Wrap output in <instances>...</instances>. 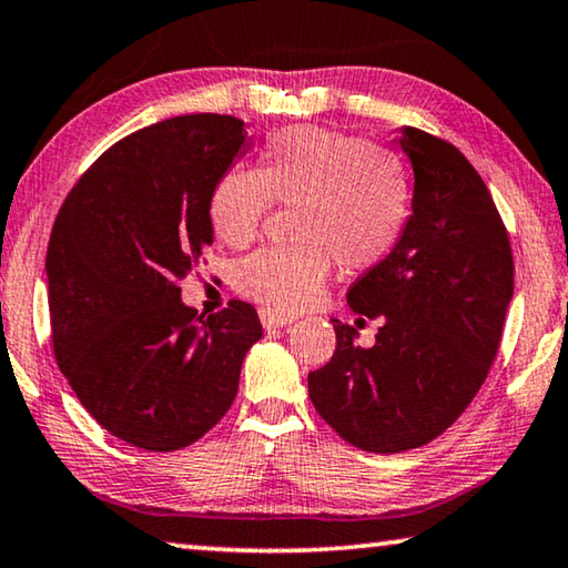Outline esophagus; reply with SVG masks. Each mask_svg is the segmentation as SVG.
<instances>
[{
	"label": "esophagus",
	"mask_w": 568,
	"mask_h": 568,
	"mask_svg": "<svg viewBox=\"0 0 568 568\" xmlns=\"http://www.w3.org/2000/svg\"><path fill=\"white\" fill-rule=\"evenodd\" d=\"M295 318H298V316H293V313H283V311H275V308H260V321H263V326L267 331L291 326Z\"/></svg>",
	"instance_id": "1"
}]
</instances>
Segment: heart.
<instances>
[{
  "label": "heart",
  "mask_w": 568,
  "mask_h": 568,
  "mask_svg": "<svg viewBox=\"0 0 568 568\" xmlns=\"http://www.w3.org/2000/svg\"><path fill=\"white\" fill-rule=\"evenodd\" d=\"M409 179L389 151L321 125L267 139L260 169L232 166L210 194V224L224 245L245 247L273 202L295 206V245L240 260L235 287L275 311L316 298L333 267H372L389 255L409 217Z\"/></svg>",
  "instance_id": "b5f03b06"
}]
</instances>
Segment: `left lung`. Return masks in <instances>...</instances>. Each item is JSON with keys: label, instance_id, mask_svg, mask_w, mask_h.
Segmentation results:
<instances>
[{"label": "left lung", "instance_id": "1", "mask_svg": "<svg viewBox=\"0 0 568 568\" xmlns=\"http://www.w3.org/2000/svg\"><path fill=\"white\" fill-rule=\"evenodd\" d=\"M412 214L382 263L346 293L379 321L374 346L331 318L336 354L308 374L328 425L366 453L422 447L453 425L490 372L513 298L508 232L488 186L453 143L404 125ZM362 318V321H364Z\"/></svg>", "mask_w": 568, "mask_h": 568}]
</instances>
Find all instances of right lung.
<instances>
[{
	"instance_id": "add662e5",
	"label": "right lung",
	"mask_w": 568,
	"mask_h": 568,
	"mask_svg": "<svg viewBox=\"0 0 568 568\" xmlns=\"http://www.w3.org/2000/svg\"><path fill=\"white\" fill-rule=\"evenodd\" d=\"M247 146L245 121L176 115L113 143L60 206L44 260L58 366L133 447L171 453L206 435L263 338L250 303L204 318L179 287L214 242L212 189Z\"/></svg>"
}]
</instances>
